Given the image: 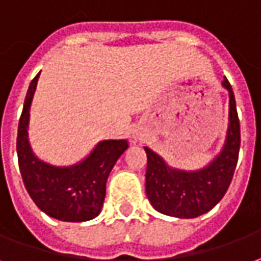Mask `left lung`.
Listing matches in <instances>:
<instances>
[{
	"mask_svg": "<svg viewBox=\"0 0 261 261\" xmlns=\"http://www.w3.org/2000/svg\"><path fill=\"white\" fill-rule=\"evenodd\" d=\"M222 86L229 91V125L221 153L199 171L171 168L159 154L144 147L147 154L146 193L151 206L165 216L195 218L210 211L229 188L239 155L241 126L235 96L228 79Z\"/></svg>",
	"mask_w": 261,
	"mask_h": 261,
	"instance_id": "1",
	"label": "left lung"
}]
</instances>
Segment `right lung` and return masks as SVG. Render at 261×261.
<instances>
[{
	"mask_svg": "<svg viewBox=\"0 0 261 261\" xmlns=\"http://www.w3.org/2000/svg\"><path fill=\"white\" fill-rule=\"evenodd\" d=\"M39 76L30 82L18 126L16 151L24 188L47 216L68 222L89 221L101 211L108 175L128 142L102 140L87 159L70 167H54L37 159L30 149L28 126Z\"/></svg>",
	"mask_w": 261,
	"mask_h": 261,
	"instance_id": "add662e5",
	"label": "right lung"
}]
</instances>
